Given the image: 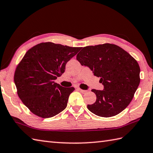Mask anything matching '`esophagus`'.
Instances as JSON below:
<instances>
[{
    "instance_id": "esophagus-1",
    "label": "esophagus",
    "mask_w": 153,
    "mask_h": 153,
    "mask_svg": "<svg viewBox=\"0 0 153 153\" xmlns=\"http://www.w3.org/2000/svg\"><path fill=\"white\" fill-rule=\"evenodd\" d=\"M78 90L81 93H86L88 92V91H87V90H83V89H81L79 88L78 89Z\"/></svg>"
}]
</instances>
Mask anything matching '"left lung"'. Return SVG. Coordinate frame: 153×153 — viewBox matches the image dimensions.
<instances>
[{"mask_svg":"<svg viewBox=\"0 0 153 153\" xmlns=\"http://www.w3.org/2000/svg\"><path fill=\"white\" fill-rule=\"evenodd\" d=\"M76 59L99 77L104 86L103 90H91L97 100L87 105L91 112L107 118L118 114L129 105L140 83V68L128 53L105 43L83 47Z\"/></svg>","mask_w":153,"mask_h":153,"instance_id":"left-lung-1","label":"left lung"}]
</instances>
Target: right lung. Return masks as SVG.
Here are the masks:
<instances>
[{
  "mask_svg": "<svg viewBox=\"0 0 153 153\" xmlns=\"http://www.w3.org/2000/svg\"><path fill=\"white\" fill-rule=\"evenodd\" d=\"M80 47L42 43L29 50L16 68L14 83L18 95L30 111L41 118L56 116L66 108L74 87L54 82Z\"/></svg>",
  "mask_w": 153,
  "mask_h": 153,
  "instance_id": "add662e5",
  "label": "right lung"
}]
</instances>
